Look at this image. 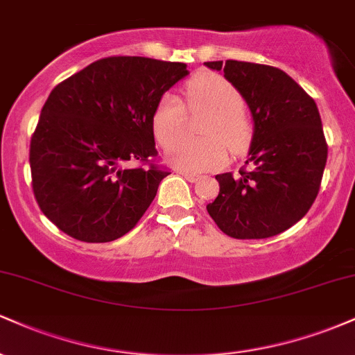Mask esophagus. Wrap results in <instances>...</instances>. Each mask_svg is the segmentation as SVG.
Instances as JSON below:
<instances>
[{
    "label": "esophagus",
    "instance_id": "esophagus-1",
    "mask_svg": "<svg viewBox=\"0 0 355 355\" xmlns=\"http://www.w3.org/2000/svg\"><path fill=\"white\" fill-rule=\"evenodd\" d=\"M177 173H180L182 177L187 178V180H189V182H197L198 178H200V177H198V175H195V173H191V172H187V170H182V168L177 170Z\"/></svg>",
    "mask_w": 355,
    "mask_h": 355
}]
</instances>
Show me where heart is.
Instances as JSON below:
<instances>
[{
  "label": "heart",
  "mask_w": 355,
  "mask_h": 355,
  "mask_svg": "<svg viewBox=\"0 0 355 355\" xmlns=\"http://www.w3.org/2000/svg\"><path fill=\"white\" fill-rule=\"evenodd\" d=\"M185 93L191 113L209 115L202 128L207 138H182L170 146L168 158L175 166L187 172H209L229 162V148L234 153L245 152L252 140V125L243 113L242 93L229 80L203 73L189 81ZM152 125L164 146L180 137L187 128V110L180 98L165 93L155 107Z\"/></svg>",
  "instance_id": "heart-1"
}]
</instances>
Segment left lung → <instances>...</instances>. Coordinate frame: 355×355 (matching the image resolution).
Here are the masks:
<instances>
[{
    "mask_svg": "<svg viewBox=\"0 0 355 355\" xmlns=\"http://www.w3.org/2000/svg\"><path fill=\"white\" fill-rule=\"evenodd\" d=\"M242 93L254 135L239 177L217 175L218 197L207 205L218 229L234 239H268L291 229L319 193L327 144L319 110L300 85L275 67L207 61Z\"/></svg>",
    "mask_w": 355,
    "mask_h": 355,
    "instance_id": "1",
    "label": "left lung"
}]
</instances>
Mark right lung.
Segmentation results:
<instances>
[{"label": "right lung", "instance_id": "right-lung-1", "mask_svg": "<svg viewBox=\"0 0 355 355\" xmlns=\"http://www.w3.org/2000/svg\"><path fill=\"white\" fill-rule=\"evenodd\" d=\"M187 75L185 63L110 56L53 88L31 137L30 166L36 202L61 232L112 242L144 217L168 175L152 162L155 107Z\"/></svg>", "mask_w": 355, "mask_h": 355}]
</instances>
